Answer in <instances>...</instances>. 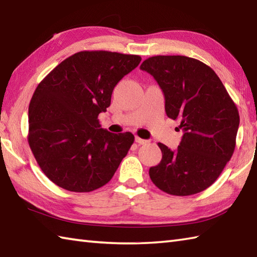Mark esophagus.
I'll return each instance as SVG.
<instances>
[{"mask_svg": "<svg viewBox=\"0 0 257 257\" xmlns=\"http://www.w3.org/2000/svg\"><path fill=\"white\" fill-rule=\"evenodd\" d=\"M135 140H136V143L139 144V145H148V144H149V140L141 139V138H139V137H138V136H136Z\"/></svg>", "mask_w": 257, "mask_h": 257, "instance_id": "34e87169", "label": "esophagus"}]
</instances>
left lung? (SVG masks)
<instances>
[{
  "mask_svg": "<svg viewBox=\"0 0 257 257\" xmlns=\"http://www.w3.org/2000/svg\"><path fill=\"white\" fill-rule=\"evenodd\" d=\"M140 69L154 76L163 91L169 118L183 130L176 150L158 144L162 159L149 169L163 192L185 196L215 182L235 149L237 107L214 70L187 56H154Z\"/></svg>",
  "mask_w": 257,
  "mask_h": 257,
  "instance_id": "1",
  "label": "left lung"
}]
</instances>
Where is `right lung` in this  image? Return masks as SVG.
I'll use <instances>...</instances> for the list:
<instances>
[{"label": "right lung", "mask_w": 257, "mask_h": 257, "mask_svg": "<svg viewBox=\"0 0 257 257\" xmlns=\"http://www.w3.org/2000/svg\"><path fill=\"white\" fill-rule=\"evenodd\" d=\"M140 61L116 52H78L36 87L27 139L42 171L58 187L90 192L113 177L135 137L102 129L98 114L110 106L118 81Z\"/></svg>", "instance_id": "obj_1"}]
</instances>
